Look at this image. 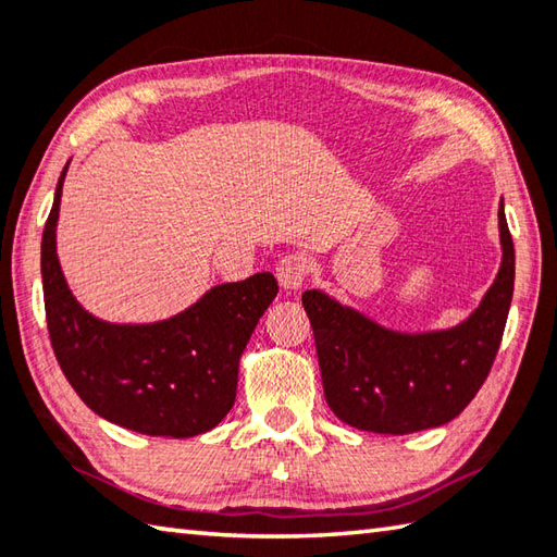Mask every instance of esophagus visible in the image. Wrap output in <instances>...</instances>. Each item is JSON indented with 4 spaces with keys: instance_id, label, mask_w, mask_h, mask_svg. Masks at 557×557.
Listing matches in <instances>:
<instances>
[{
    "instance_id": "obj_1",
    "label": "esophagus",
    "mask_w": 557,
    "mask_h": 557,
    "mask_svg": "<svg viewBox=\"0 0 557 557\" xmlns=\"http://www.w3.org/2000/svg\"><path fill=\"white\" fill-rule=\"evenodd\" d=\"M309 275L307 258L301 256H285L277 265V282L285 292H297L301 289L304 280Z\"/></svg>"
}]
</instances>
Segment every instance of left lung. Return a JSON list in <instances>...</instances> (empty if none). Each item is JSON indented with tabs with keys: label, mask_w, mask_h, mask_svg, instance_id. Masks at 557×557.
<instances>
[{
	"label": "left lung",
	"mask_w": 557,
	"mask_h": 557,
	"mask_svg": "<svg viewBox=\"0 0 557 557\" xmlns=\"http://www.w3.org/2000/svg\"><path fill=\"white\" fill-rule=\"evenodd\" d=\"M497 220L503 248L497 275L481 304L449 329L396 331L323 289L304 292L325 403L345 424L376 434L442 428L481 391L515 294V244L505 202Z\"/></svg>",
	"instance_id": "8db88e82"
}]
</instances>
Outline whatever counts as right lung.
Segmentation results:
<instances>
[{
	"label": "right lung",
	"instance_id": "obj_1",
	"mask_svg": "<svg viewBox=\"0 0 557 557\" xmlns=\"http://www.w3.org/2000/svg\"><path fill=\"white\" fill-rule=\"evenodd\" d=\"M67 169L70 161L40 242L46 319L64 376L96 416L125 430L173 440L214 430L234 406L238 362L277 297V280L258 272L216 285L188 309L154 323L98 319L76 301L58 258Z\"/></svg>",
	"mask_w": 557,
	"mask_h": 557
}]
</instances>
